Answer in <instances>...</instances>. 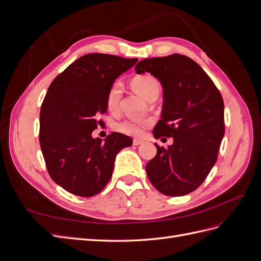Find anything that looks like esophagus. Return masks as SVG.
Masks as SVG:
<instances>
[{
  "mask_svg": "<svg viewBox=\"0 0 261 261\" xmlns=\"http://www.w3.org/2000/svg\"><path fill=\"white\" fill-rule=\"evenodd\" d=\"M144 143V140H141V139H134L133 140V145L134 146H138V145H141Z\"/></svg>",
  "mask_w": 261,
  "mask_h": 261,
  "instance_id": "obj_1",
  "label": "esophagus"
}]
</instances>
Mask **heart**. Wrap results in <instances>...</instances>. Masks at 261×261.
I'll list each match as a JSON object with an SVG mask.
<instances>
[{"mask_svg":"<svg viewBox=\"0 0 261 261\" xmlns=\"http://www.w3.org/2000/svg\"><path fill=\"white\" fill-rule=\"evenodd\" d=\"M132 88L135 90L140 96L145 99L152 101L154 100L160 92V84L158 83L154 77L150 75H139L134 77L130 82ZM122 84L120 82H114L107 92L106 103L109 111L116 112L120 107V100L122 98ZM151 124L149 120L143 121H134V120H125L116 125V129L129 136H140L143 135L144 129Z\"/></svg>","mask_w":261,"mask_h":261,"instance_id":"heart-1","label":"heart"}]
</instances>
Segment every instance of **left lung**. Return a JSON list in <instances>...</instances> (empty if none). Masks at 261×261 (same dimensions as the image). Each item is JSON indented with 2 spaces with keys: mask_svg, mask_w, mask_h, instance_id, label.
Masks as SVG:
<instances>
[{
  "mask_svg": "<svg viewBox=\"0 0 261 261\" xmlns=\"http://www.w3.org/2000/svg\"><path fill=\"white\" fill-rule=\"evenodd\" d=\"M135 70L160 81L162 118L153 136L173 137L168 149L155 145L156 154L146 165L148 178L163 195H187L202 184L218 159L224 136L222 96L207 73L186 55L146 59Z\"/></svg>",
  "mask_w": 261,
  "mask_h": 261,
  "instance_id": "left-lung-1",
  "label": "left lung"
}]
</instances>
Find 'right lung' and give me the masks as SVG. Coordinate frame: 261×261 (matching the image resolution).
Returning a JSON list of instances; mask_svg holds the SVG:
<instances>
[{"mask_svg": "<svg viewBox=\"0 0 261 261\" xmlns=\"http://www.w3.org/2000/svg\"><path fill=\"white\" fill-rule=\"evenodd\" d=\"M138 59L90 53L54 78L40 110L39 140L51 178L70 194L91 197L112 176L116 154L133 144L120 133L92 138L107 111V92Z\"/></svg>", "mask_w": 261, "mask_h": 261, "instance_id": "right-lung-1", "label": "right lung"}]
</instances>
